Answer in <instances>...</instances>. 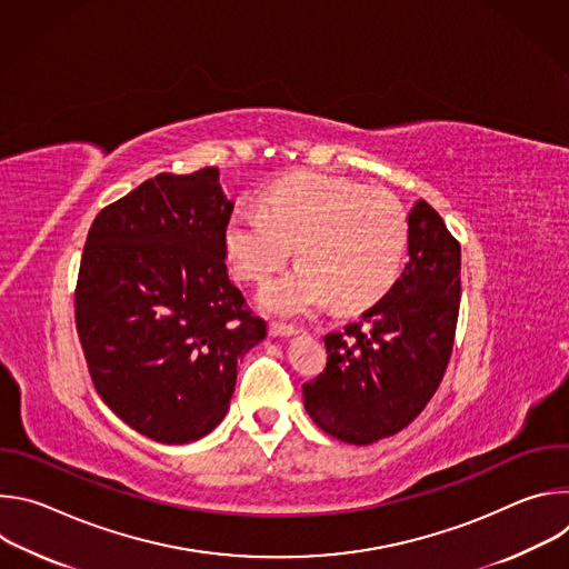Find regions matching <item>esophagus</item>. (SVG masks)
Here are the masks:
<instances>
[{
    "instance_id": "1",
    "label": "esophagus",
    "mask_w": 569,
    "mask_h": 569,
    "mask_svg": "<svg viewBox=\"0 0 569 569\" xmlns=\"http://www.w3.org/2000/svg\"><path fill=\"white\" fill-rule=\"evenodd\" d=\"M268 331H270L272 338H290V336L297 333L295 327H290V323H281V321H272L270 327H268Z\"/></svg>"
}]
</instances>
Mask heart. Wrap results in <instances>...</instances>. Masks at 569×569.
<instances>
[{
    "label": "heart",
    "mask_w": 569,
    "mask_h": 569,
    "mask_svg": "<svg viewBox=\"0 0 569 569\" xmlns=\"http://www.w3.org/2000/svg\"><path fill=\"white\" fill-rule=\"evenodd\" d=\"M408 211L385 189L297 176L263 200V211L236 207L224 227L227 259L242 281H266L297 246L301 266L266 283V310L297 317L333 301L358 310L396 281L408 250Z\"/></svg>",
    "instance_id": "heart-1"
}]
</instances>
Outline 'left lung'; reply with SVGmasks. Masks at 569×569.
I'll list each match as a JSON object with an SVG mask.
<instances>
[{"mask_svg":"<svg viewBox=\"0 0 569 569\" xmlns=\"http://www.w3.org/2000/svg\"><path fill=\"white\" fill-rule=\"evenodd\" d=\"M408 263L360 321L323 336L327 369L303 382L310 419L336 439L369 446L408 428L439 389L461 297V246L419 200L410 216Z\"/></svg>","mask_w":569,"mask_h":569,"instance_id":"obj_1","label":"left lung"}]
</instances>
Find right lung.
Returning a JSON list of instances; mask_svg holds the SVG:
<instances>
[{
    "mask_svg": "<svg viewBox=\"0 0 569 569\" xmlns=\"http://www.w3.org/2000/svg\"><path fill=\"white\" fill-rule=\"evenodd\" d=\"M231 209L216 167L159 173L103 207L88 233L73 292L80 347L108 408L159 443L209 435L238 362L266 338L227 274Z\"/></svg>",
    "mask_w": 569,
    "mask_h": 569,
    "instance_id": "add662e5",
    "label": "right lung"
}]
</instances>
